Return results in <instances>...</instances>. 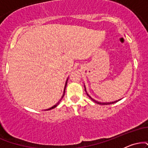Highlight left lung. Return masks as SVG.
Instances as JSON below:
<instances>
[{"label": "left lung", "mask_w": 148, "mask_h": 148, "mask_svg": "<svg viewBox=\"0 0 148 148\" xmlns=\"http://www.w3.org/2000/svg\"><path fill=\"white\" fill-rule=\"evenodd\" d=\"M85 90H86V88H85ZM86 94H87V95L90 98V99L92 100L93 101H94V102H95V103H98V104H101V105H107V104H111V103H115V102H117V101H120V99H119V100H117V101H112V102H107V103H103V102H99V101H96V100H95V99H93L88 94L87 92H86Z\"/></svg>", "instance_id": "1"}]
</instances>
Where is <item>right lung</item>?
Wrapping results in <instances>:
<instances>
[{"mask_svg": "<svg viewBox=\"0 0 148 148\" xmlns=\"http://www.w3.org/2000/svg\"><path fill=\"white\" fill-rule=\"evenodd\" d=\"M67 81H66L65 86H64V93H63V95H62V97H61V99H60V100H59V101H58V103H56V105H54V106H52L51 108H48V109H47V110H51V109H53V108H56V106H58V105L59 104V103L60 102V101H61V100H62V98H63V97H64V92H65V88H66V86H67Z\"/></svg>", "mask_w": 148, "mask_h": 148, "instance_id": "add662e5", "label": "right lung"}]
</instances>
